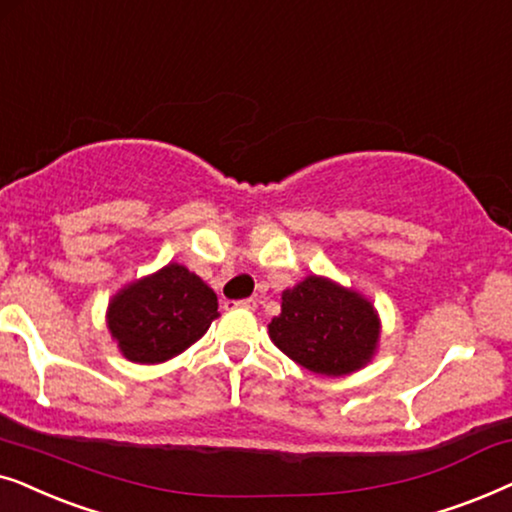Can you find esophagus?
<instances>
[{
  "mask_svg": "<svg viewBox=\"0 0 512 512\" xmlns=\"http://www.w3.org/2000/svg\"><path fill=\"white\" fill-rule=\"evenodd\" d=\"M234 306H241V309H248V311H255L257 309V299H241V302H234Z\"/></svg>",
  "mask_w": 512,
  "mask_h": 512,
  "instance_id": "1",
  "label": "esophagus"
}]
</instances>
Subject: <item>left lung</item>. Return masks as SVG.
<instances>
[{
	"label": "left lung",
	"instance_id": "8db88e82",
	"mask_svg": "<svg viewBox=\"0 0 512 512\" xmlns=\"http://www.w3.org/2000/svg\"><path fill=\"white\" fill-rule=\"evenodd\" d=\"M269 337L290 360L323 377H346L377 356L381 318L372 299L327 276L283 290Z\"/></svg>",
	"mask_w": 512,
	"mask_h": 512
}]
</instances>
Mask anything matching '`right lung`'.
<instances>
[{
	"instance_id": "1",
	"label": "right lung",
	"mask_w": 512,
	"mask_h": 512,
	"mask_svg": "<svg viewBox=\"0 0 512 512\" xmlns=\"http://www.w3.org/2000/svg\"><path fill=\"white\" fill-rule=\"evenodd\" d=\"M217 316L213 288L185 264L170 262L114 292L105 320L121 356L156 365L199 342Z\"/></svg>"
}]
</instances>
